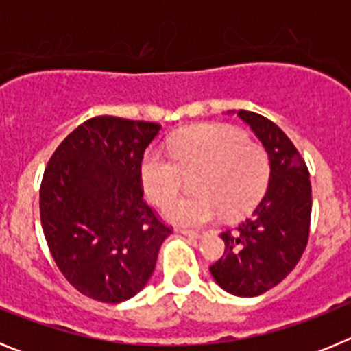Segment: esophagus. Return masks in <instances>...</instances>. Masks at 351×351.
<instances>
[{
    "mask_svg": "<svg viewBox=\"0 0 351 351\" xmlns=\"http://www.w3.org/2000/svg\"><path fill=\"white\" fill-rule=\"evenodd\" d=\"M181 234H184V235H188V237H202L204 235V232H198V230H181Z\"/></svg>",
    "mask_w": 351,
    "mask_h": 351,
    "instance_id": "1",
    "label": "esophagus"
}]
</instances>
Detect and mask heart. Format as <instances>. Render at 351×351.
<instances>
[{
	"label": "heart",
	"instance_id": "1",
	"mask_svg": "<svg viewBox=\"0 0 351 351\" xmlns=\"http://www.w3.org/2000/svg\"><path fill=\"white\" fill-rule=\"evenodd\" d=\"M271 173L265 147L247 141L241 130L225 125H198L179 132L170 154L149 151L142 160L141 179L145 197L165 206L180 193L186 177H195V197L163 209L169 221L200 226L219 214L237 218L262 197Z\"/></svg>",
	"mask_w": 351,
	"mask_h": 351
}]
</instances>
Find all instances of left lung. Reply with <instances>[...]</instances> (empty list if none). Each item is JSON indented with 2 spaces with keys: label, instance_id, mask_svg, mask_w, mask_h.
<instances>
[{
  "label": "left lung",
  "instance_id": "left-lung-1",
  "mask_svg": "<svg viewBox=\"0 0 351 351\" xmlns=\"http://www.w3.org/2000/svg\"><path fill=\"white\" fill-rule=\"evenodd\" d=\"M237 116L267 151L271 178L250 218L221 232L225 253L209 271L223 290L255 297L281 283L308 246L311 182L306 161L280 126L250 110H239Z\"/></svg>",
  "mask_w": 351,
  "mask_h": 351
}]
</instances>
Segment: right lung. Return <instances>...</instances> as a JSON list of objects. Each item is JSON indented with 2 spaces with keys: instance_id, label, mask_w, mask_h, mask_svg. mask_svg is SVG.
I'll use <instances>...</instances> for the list:
<instances>
[{
  "instance_id": "right-lung-1",
  "label": "right lung",
  "mask_w": 351,
  "mask_h": 351,
  "mask_svg": "<svg viewBox=\"0 0 351 351\" xmlns=\"http://www.w3.org/2000/svg\"><path fill=\"white\" fill-rule=\"evenodd\" d=\"M161 125L96 116L58 145L40 186L47 246L73 288L117 304L145 287L172 232L142 197L144 151Z\"/></svg>"
}]
</instances>
